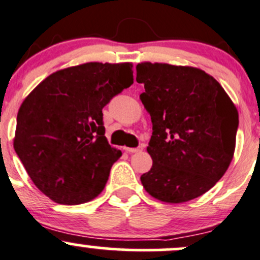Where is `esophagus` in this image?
Here are the masks:
<instances>
[{"label": "esophagus", "mask_w": 260, "mask_h": 260, "mask_svg": "<svg viewBox=\"0 0 260 260\" xmlns=\"http://www.w3.org/2000/svg\"><path fill=\"white\" fill-rule=\"evenodd\" d=\"M142 149H144V147H142V146H139V147H125V151L129 152V153H135V152H140Z\"/></svg>", "instance_id": "esophagus-1"}]
</instances>
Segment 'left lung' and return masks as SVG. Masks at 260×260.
<instances>
[{
	"label": "left lung",
	"instance_id": "8db88e82",
	"mask_svg": "<svg viewBox=\"0 0 260 260\" xmlns=\"http://www.w3.org/2000/svg\"><path fill=\"white\" fill-rule=\"evenodd\" d=\"M140 99L150 113L152 167L144 188L167 203L202 196L227 171L236 147L238 111L213 77L165 63L136 66Z\"/></svg>",
	"mask_w": 260,
	"mask_h": 260
}]
</instances>
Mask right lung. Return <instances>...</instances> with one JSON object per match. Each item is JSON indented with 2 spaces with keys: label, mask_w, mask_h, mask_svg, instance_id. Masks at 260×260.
<instances>
[{
  "label": "right lung",
  "mask_w": 260,
  "mask_h": 260,
  "mask_svg": "<svg viewBox=\"0 0 260 260\" xmlns=\"http://www.w3.org/2000/svg\"><path fill=\"white\" fill-rule=\"evenodd\" d=\"M131 63H85L47 77L17 114L13 146L30 180L59 205L104 189L121 151L109 145L103 108L134 83Z\"/></svg>",
  "instance_id": "1"
}]
</instances>
